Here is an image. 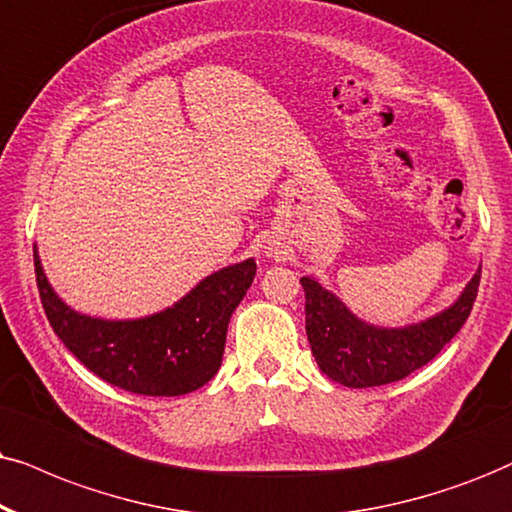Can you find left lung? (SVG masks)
Listing matches in <instances>:
<instances>
[{
	"instance_id": "1",
	"label": "left lung",
	"mask_w": 512,
	"mask_h": 512,
	"mask_svg": "<svg viewBox=\"0 0 512 512\" xmlns=\"http://www.w3.org/2000/svg\"><path fill=\"white\" fill-rule=\"evenodd\" d=\"M482 267L449 309L406 328H383L361 321L328 293L316 278L302 276L307 338L316 364L345 387L397 383L442 352L472 312Z\"/></svg>"
}]
</instances>
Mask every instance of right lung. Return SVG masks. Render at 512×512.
Instances as JSON below:
<instances>
[{
	"label": "right lung",
	"mask_w": 512,
	"mask_h": 512,
	"mask_svg": "<svg viewBox=\"0 0 512 512\" xmlns=\"http://www.w3.org/2000/svg\"><path fill=\"white\" fill-rule=\"evenodd\" d=\"M255 271V260L238 262L203 278L165 312L106 321L77 314L54 293L35 248L37 288L54 333L106 383L146 397H179L215 378L229 319L248 293Z\"/></svg>",
	"instance_id": "1"
}]
</instances>
